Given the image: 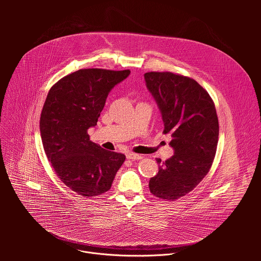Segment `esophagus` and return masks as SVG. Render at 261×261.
I'll list each match as a JSON object with an SVG mask.
<instances>
[{
    "mask_svg": "<svg viewBox=\"0 0 261 261\" xmlns=\"http://www.w3.org/2000/svg\"><path fill=\"white\" fill-rule=\"evenodd\" d=\"M143 156L141 154H138V153H133V152H128L126 153V159L128 160H133V161H136V160H141Z\"/></svg>",
    "mask_w": 261,
    "mask_h": 261,
    "instance_id": "1",
    "label": "esophagus"
}]
</instances>
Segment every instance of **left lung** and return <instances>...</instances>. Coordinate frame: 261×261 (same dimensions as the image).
I'll return each mask as SVG.
<instances>
[{
	"label": "left lung",
	"instance_id": "8db88e82",
	"mask_svg": "<svg viewBox=\"0 0 261 261\" xmlns=\"http://www.w3.org/2000/svg\"><path fill=\"white\" fill-rule=\"evenodd\" d=\"M145 80L175 150L165 162L156 159L159 172L149 180V191L160 199L175 201L208 174L218 144V116L209 93L190 77L151 71L145 73Z\"/></svg>",
	"mask_w": 261,
	"mask_h": 261
}]
</instances>
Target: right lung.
I'll return each mask as SVG.
<instances>
[{
    "mask_svg": "<svg viewBox=\"0 0 261 261\" xmlns=\"http://www.w3.org/2000/svg\"><path fill=\"white\" fill-rule=\"evenodd\" d=\"M130 73L100 68L79 69L49 90L40 117V133L48 161L58 178L83 197L108 192L125 160L89 140L112 88Z\"/></svg>",
    "mask_w": 261,
    "mask_h": 261,
    "instance_id": "1",
    "label": "right lung"
}]
</instances>
